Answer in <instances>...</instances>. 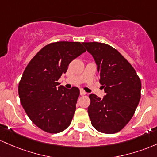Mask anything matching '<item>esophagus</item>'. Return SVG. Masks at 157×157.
<instances>
[{
    "label": "esophagus",
    "mask_w": 157,
    "mask_h": 157,
    "mask_svg": "<svg viewBox=\"0 0 157 157\" xmlns=\"http://www.w3.org/2000/svg\"><path fill=\"white\" fill-rule=\"evenodd\" d=\"M86 94H87V93L84 92L83 90H80V95H81V96H84V95H86Z\"/></svg>",
    "instance_id": "1"
}]
</instances>
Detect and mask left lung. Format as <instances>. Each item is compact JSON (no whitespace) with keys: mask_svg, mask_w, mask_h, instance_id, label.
<instances>
[{"mask_svg":"<svg viewBox=\"0 0 157 157\" xmlns=\"http://www.w3.org/2000/svg\"><path fill=\"white\" fill-rule=\"evenodd\" d=\"M97 65L105 96H89L87 111L95 129L104 133L120 131L129 122L140 102L141 81L131 64L111 46L83 42Z\"/></svg>","mask_w":157,"mask_h":157,"instance_id":"left-lung-1","label":"left lung"}]
</instances>
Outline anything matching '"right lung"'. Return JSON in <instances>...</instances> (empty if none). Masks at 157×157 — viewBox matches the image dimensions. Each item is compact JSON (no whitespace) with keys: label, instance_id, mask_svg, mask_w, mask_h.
I'll return each mask as SVG.
<instances>
[{"label":"right lung","instance_id":"add662e5","mask_svg":"<svg viewBox=\"0 0 157 157\" xmlns=\"http://www.w3.org/2000/svg\"><path fill=\"white\" fill-rule=\"evenodd\" d=\"M86 51L80 42L59 41L46 45L26 66L18 94L24 110L37 127L50 133L64 131L76 109L79 89L58 82L73 59Z\"/></svg>","mask_w":157,"mask_h":157}]
</instances>
